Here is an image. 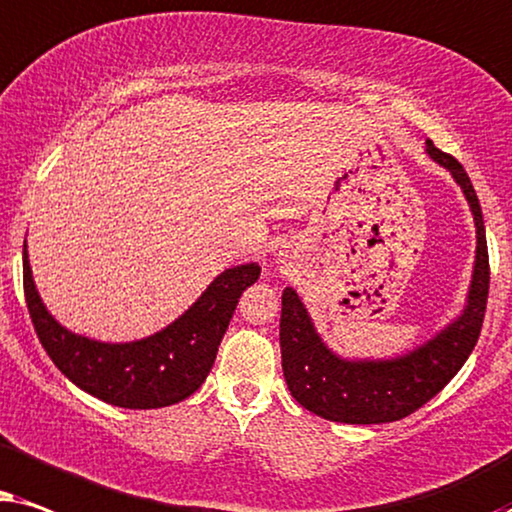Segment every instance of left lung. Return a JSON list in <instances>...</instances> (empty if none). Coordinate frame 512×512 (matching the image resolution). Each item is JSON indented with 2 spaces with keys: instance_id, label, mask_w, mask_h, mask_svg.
<instances>
[{
  "instance_id": "8db88e82",
  "label": "left lung",
  "mask_w": 512,
  "mask_h": 512,
  "mask_svg": "<svg viewBox=\"0 0 512 512\" xmlns=\"http://www.w3.org/2000/svg\"><path fill=\"white\" fill-rule=\"evenodd\" d=\"M426 149L461 185L478 227V257L468 306L447 330L403 358L349 363L325 349L306 316L302 299L292 288H285L281 311L283 377L292 398L323 419L339 424H388L410 417L449 384L478 344L489 295V255L480 201L466 170L452 154L440 152L433 140L426 142Z\"/></svg>"
}]
</instances>
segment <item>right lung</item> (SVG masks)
<instances>
[{
	"label": "right lung",
	"instance_id": "obj_1",
	"mask_svg": "<svg viewBox=\"0 0 512 512\" xmlns=\"http://www.w3.org/2000/svg\"><path fill=\"white\" fill-rule=\"evenodd\" d=\"M25 248L23 243L25 302L44 351L81 391L128 410L168 407L199 391L215 363L238 297L262 271L257 264L227 269L166 330L133 344H102L72 335L51 318L34 290Z\"/></svg>",
	"mask_w": 512,
	"mask_h": 512
}]
</instances>
